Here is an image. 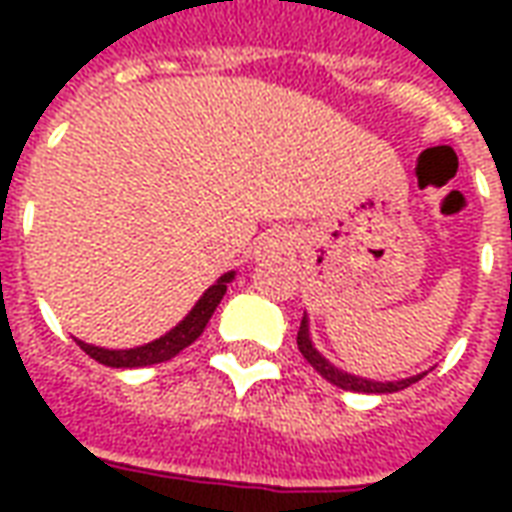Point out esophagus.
<instances>
[{
    "mask_svg": "<svg viewBox=\"0 0 512 512\" xmlns=\"http://www.w3.org/2000/svg\"><path fill=\"white\" fill-rule=\"evenodd\" d=\"M288 246H290L288 233L274 230V233H266L263 238H260V244H257V257H277L282 255Z\"/></svg>",
    "mask_w": 512,
    "mask_h": 512,
    "instance_id": "1",
    "label": "esophagus"
}]
</instances>
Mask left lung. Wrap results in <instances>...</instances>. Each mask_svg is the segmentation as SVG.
Returning <instances> with one entry per match:
<instances>
[{
	"instance_id": "8db88e82",
	"label": "left lung",
	"mask_w": 512,
	"mask_h": 512,
	"mask_svg": "<svg viewBox=\"0 0 512 512\" xmlns=\"http://www.w3.org/2000/svg\"><path fill=\"white\" fill-rule=\"evenodd\" d=\"M296 343H299V351L301 356L310 362L318 373H321L329 384L340 386V389H348V392H367V395H386V392H400V389H406L411 386L414 381L425 376H411V378H403V381H367V378H359V376H351V373H345V370H337V367L329 362V359H323L318 351H315V345L310 340V321H307V315L301 318V326H299V334H296Z\"/></svg>"
}]
</instances>
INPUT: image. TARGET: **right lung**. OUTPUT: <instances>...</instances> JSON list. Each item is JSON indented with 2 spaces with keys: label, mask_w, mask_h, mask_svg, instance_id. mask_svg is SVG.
Returning <instances> with one entry per match:
<instances>
[{
  "label": "right lung",
  "mask_w": 512,
  "mask_h": 512,
  "mask_svg": "<svg viewBox=\"0 0 512 512\" xmlns=\"http://www.w3.org/2000/svg\"><path fill=\"white\" fill-rule=\"evenodd\" d=\"M235 271H227L224 277L216 279V285L202 293V299L194 304V310L183 318V321L167 332L164 337H158L153 343L139 345V348H126V351H109V348H98V345H87L79 340L82 351L95 362H101L106 367H147V365H158V362H167L172 356H178L183 348H189L202 332L205 326L211 321L213 310L219 307L222 301L224 290H227V282H233Z\"/></svg>",
  "instance_id": "1"
}]
</instances>
